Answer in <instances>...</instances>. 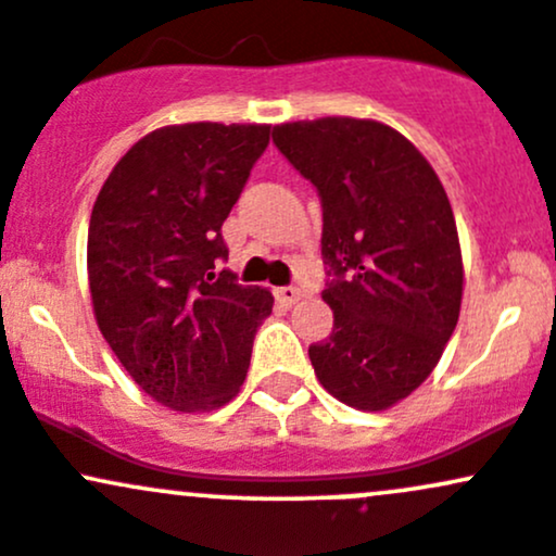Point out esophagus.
Listing matches in <instances>:
<instances>
[{
    "label": "esophagus",
    "instance_id": "34e87169",
    "mask_svg": "<svg viewBox=\"0 0 556 556\" xmlns=\"http://www.w3.org/2000/svg\"><path fill=\"white\" fill-rule=\"evenodd\" d=\"M276 300L283 304V307H291V304H296L302 300V291L294 289V286H280L276 291Z\"/></svg>",
    "mask_w": 556,
    "mask_h": 556
}]
</instances>
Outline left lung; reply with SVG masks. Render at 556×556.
<instances>
[{
  "mask_svg": "<svg viewBox=\"0 0 556 556\" xmlns=\"http://www.w3.org/2000/svg\"><path fill=\"white\" fill-rule=\"evenodd\" d=\"M273 142L324 206L333 331L309 363L333 397L387 410L432 374L458 324L462 247L443 182L414 142L368 118L273 127Z\"/></svg>",
  "mask_w": 556,
  "mask_h": 556,
  "instance_id": "1",
  "label": "left lung"
}]
</instances>
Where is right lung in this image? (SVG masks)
Returning a JSON list of instances; mask_svg holds the SVG:
<instances>
[{"instance_id":"add662e5","label":"right lung","mask_w":556,"mask_h":556,"mask_svg":"<svg viewBox=\"0 0 556 556\" xmlns=\"http://www.w3.org/2000/svg\"><path fill=\"white\" fill-rule=\"evenodd\" d=\"M267 142V124L156 129L113 166L92 206L94 318L127 374L166 408L230 403L273 313L270 291L219 270L223 223Z\"/></svg>"}]
</instances>
